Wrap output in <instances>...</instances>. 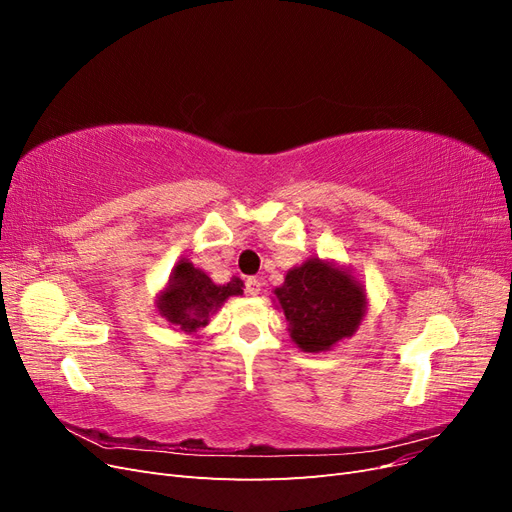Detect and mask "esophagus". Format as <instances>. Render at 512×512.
<instances>
[{"label":"esophagus","instance_id":"esophagus-1","mask_svg":"<svg viewBox=\"0 0 512 512\" xmlns=\"http://www.w3.org/2000/svg\"><path fill=\"white\" fill-rule=\"evenodd\" d=\"M245 292L252 294V297L260 294V280H256V277H247V280H245Z\"/></svg>","mask_w":512,"mask_h":512}]
</instances>
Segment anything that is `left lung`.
<instances>
[{
  "label": "left lung",
  "mask_w": 512,
  "mask_h": 512,
  "mask_svg": "<svg viewBox=\"0 0 512 512\" xmlns=\"http://www.w3.org/2000/svg\"><path fill=\"white\" fill-rule=\"evenodd\" d=\"M275 297L290 322L292 342L305 352L329 350L350 337L365 314L359 282L318 258L290 269Z\"/></svg>",
  "instance_id": "left-lung-1"
}]
</instances>
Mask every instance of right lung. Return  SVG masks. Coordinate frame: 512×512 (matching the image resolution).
<instances>
[{
	"mask_svg": "<svg viewBox=\"0 0 512 512\" xmlns=\"http://www.w3.org/2000/svg\"><path fill=\"white\" fill-rule=\"evenodd\" d=\"M241 280L215 286L211 277L196 269L192 262L181 260L170 275V284L158 301L160 314L179 331L194 333L205 327L209 316L232 294H241Z\"/></svg>",
	"mask_w": 512,
	"mask_h": 512,
	"instance_id": "add662e5",
	"label": "right lung"
}]
</instances>
